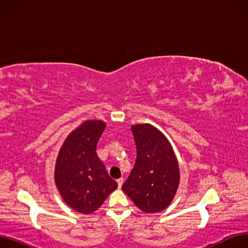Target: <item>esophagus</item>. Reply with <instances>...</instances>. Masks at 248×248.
<instances>
[{
	"label": "esophagus",
	"mask_w": 248,
	"mask_h": 248,
	"mask_svg": "<svg viewBox=\"0 0 248 248\" xmlns=\"http://www.w3.org/2000/svg\"><path fill=\"white\" fill-rule=\"evenodd\" d=\"M117 182H118L119 188H121V187H122V184H123V182H124V179H123V178H120V179H118V180H117Z\"/></svg>",
	"instance_id": "obj_1"
}]
</instances>
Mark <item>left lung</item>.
Wrapping results in <instances>:
<instances>
[{
    "label": "left lung",
    "mask_w": 248,
    "mask_h": 248,
    "mask_svg": "<svg viewBox=\"0 0 248 248\" xmlns=\"http://www.w3.org/2000/svg\"><path fill=\"white\" fill-rule=\"evenodd\" d=\"M131 130L137 145V160L122 189L142 212L162 211L178 190L177 157L167 137L153 125L136 124Z\"/></svg>",
    "instance_id": "1"
}]
</instances>
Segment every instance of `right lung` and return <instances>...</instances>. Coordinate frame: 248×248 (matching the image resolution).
Returning <instances> with one entry per match:
<instances>
[{"label": "right lung", "mask_w": 248, "mask_h": 248, "mask_svg": "<svg viewBox=\"0 0 248 248\" xmlns=\"http://www.w3.org/2000/svg\"><path fill=\"white\" fill-rule=\"evenodd\" d=\"M106 126L101 120L84 121L68 134L57 157V188L66 204L79 213L96 211L118 187L96 153Z\"/></svg>", "instance_id": "1"}]
</instances>
